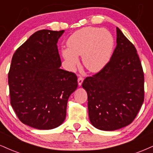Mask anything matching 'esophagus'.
Segmentation results:
<instances>
[{
  "mask_svg": "<svg viewBox=\"0 0 153 153\" xmlns=\"http://www.w3.org/2000/svg\"><path fill=\"white\" fill-rule=\"evenodd\" d=\"M82 82H83V78H82V76H79L78 78V82L79 85H81Z\"/></svg>",
  "mask_w": 153,
  "mask_h": 153,
  "instance_id": "34e87169",
  "label": "esophagus"
}]
</instances>
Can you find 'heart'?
Listing matches in <instances>:
<instances>
[{
    "instance_id": "b5f03b06",
    "label": "heart",
    "mask_w": 153,
    "mask_h": 153,
    "mask_svg": "<svg viewBox=\"0 0 153 153\" xmlns=\"http://www.w3.org/2000/svg\"><path fill=\"white\" fill-rule=\"evenodd\" d=\"M68 49L62 51V56L71 67L78 63L82 56L83 65L89 71H100L108 62L114 40L108 30L96 27H85L71 35L67 42Z\"/></svg>"
}]
</instances>
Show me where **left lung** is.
<instances>
[{
  "label": "left lung",
  "instance_id": "obj_1",
  "mask_svg": "<svg viewBox=\"0 0 153 153\" xmlns=\"http://www.w3.org/2000/svg\"><path fill=\"white\" fill-rule=\"evenodd\" d=\"M117 45L109 62L87 77L90 121L95 128L111 131L130 124L144 101V73L137 50L118 27Z\"/></svg>",
  "mask_w": 153,
  "mask_h": 153
}]
</instances>
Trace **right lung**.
Instances as JSON below:
<instances>
[{"label": "right lung", "instance_id": "1", "mask_svg": "<svg viewBox=\"0 0 153 153\" xmlns=\"http://www.w3.org/2000/svg\"><path fill=\"white\" fill-rule=\"evenodd\" d=\"M64 30H40L16 50L8 72L10 104L18 119L39 130L62 124L78 87L74 73L60 69L57 42Z\"/></svg>", "mask_w": 153, "mask_h": 153}]
</instances>
